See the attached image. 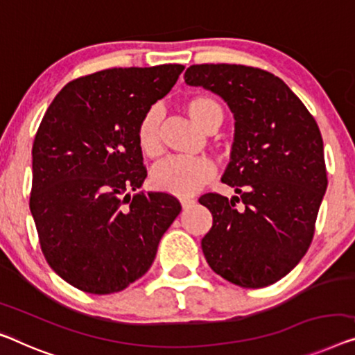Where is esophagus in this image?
<instances>
[{"label":"esophagus","instance_id":"34e87169","mask_svg":"<svg viewBox=\"0 0 355 355\" xmlns=\"http://www.w3.org/2000/svg\"><path fill=\"white\" fill-rule=\"evenodd\" d=\"M180 204H182L183 209H188V207H191V205L196 204V199H193V198H180Z\"/></svg>","mask_w":355,"mask_h":355}]
</instances>
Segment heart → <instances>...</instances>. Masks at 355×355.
<instances>
[{"label": "heart", "instance_id": "obj_1", "mask_svg": "<svg viewBox=\"0 0 355 355\" xmlns=\"http://www.w3.org/2000/svg\"><path fill=\"white\" fill-rule=\"evenodd\" d=\"M183 108L189 119L207 134L218 129L223 123V108L216 100L207 97V95H194V97L184 100ZM159 124V110L151 108L146 111L137 127V144H139L140 151L148 157L157 156L161 150ZM211 173H214V167L207 159L168 157L153 168L151 183L159 191L175 196H191L209 182Z\"/></svg>", "mask_w": 355, "mask_h": 355}]
</instances>
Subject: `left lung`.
I'll return each mask as SVG.
<instances>
[{"mask_svg": "<svg viewBox=\"0 0 355 355\" xmlns=\"http://www.w3.org/2000/svg\"><path fill=\"white\" fill-rule=\"evenodd\" d=\"M184 83L220 95L234 116L221 182L237 196L199 199L214 216L200 242L205 260L231 284L268 287L292 271L313 241L329 183L319 125L282 79L260 68L191 65Z\"/></svg>", "mask_w": 355, "mask_h": 355, "instance_id": "left-lung-1", "label": "left lung"}]
</instances>
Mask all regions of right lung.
Wrapping results in <instances>:
<instances>
[{
	"mask_svg": "<svg viewBox=\"0 0 355 355\" xmlns=\"http://www.w3.org/2000/svg\"><path fill=\"white\" fill-rule=\"evenodd\" d=\"M183 65L110 68L68 83L36 132L30 210L42 253L73 287L121 292L155 261L182 210L146 178L137 127L171 92Z\"/></svg>",
	"mask_w": 355,
	"mask_h": 355,
	"instance_id": "obj_1",
	"label": "right lung"
}]
</instances>
